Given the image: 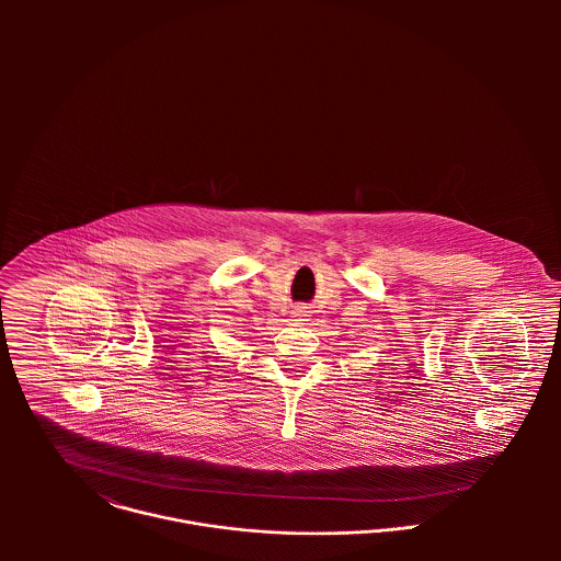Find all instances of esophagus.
Wrapping results in <instances>:
<instances>
[{"label": "esophagus", "instance_id": "34e87169", "mask_svg": "<svg viewBox=\"0 0 561 561\" xmlns=\"http://www.w3.org/2000/svg\"><path fill=\"white\" fill-rule=\"evenodd\" d=\"M300 313H307V311H305V309H300Z\"/></svg>", "mask_w": 561, "mask_h": 561}]
</instances>
